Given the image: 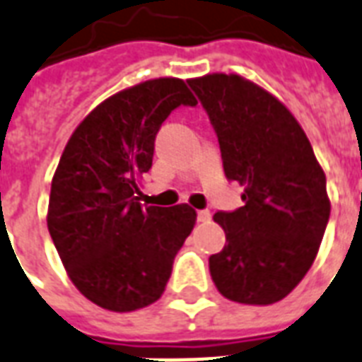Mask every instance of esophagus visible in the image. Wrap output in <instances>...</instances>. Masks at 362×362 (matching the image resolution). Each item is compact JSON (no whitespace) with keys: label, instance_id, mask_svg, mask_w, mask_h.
Masks as SVG:
<instances>
[{"label":"esophagus","instance_id":"34e87169","mask_svg":"<svg viewBox=\"0 0 362 362\" xmlns=\"http://www.w3.org/2000/svg\"><path fill=\"white\" fill-rule=\"evenodd\" d=\"M197 219L200 223H208L211 219V216H210V211L208 210H198L197 211Z\"/></svg>","mask_w":362,"mask_h":362}]
</instances>
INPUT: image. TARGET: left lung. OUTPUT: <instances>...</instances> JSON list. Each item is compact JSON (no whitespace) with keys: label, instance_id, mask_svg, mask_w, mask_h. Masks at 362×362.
I'll return each instance as SVG.
<instances>
[{"label":"left lung","instance_id":"obj_1","mask_svg":"<svg viewBox=\"0 0 362 362\" xmlns=\"http://www.w3.org/2000/svg\"><path fill=\"white\" fill-rule=\"evenodd\" d=\"M216 129L223 170L244 185V206L217 211L227 244L210 255L227 300L269 305L286 298L313 265L330 217L325 171L281 100L236 74L187 81Z\"/></svg>","mask_w":362,"mask_h":362}]
</instances>
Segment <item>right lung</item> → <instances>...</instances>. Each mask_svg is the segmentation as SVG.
Instances as JSON below:
<instances>
[{
    "label": "right lung",
    "instance_id": "obj_1",
    "mask_svg": "<svg viewBox=\"0 0 362 362\" xmlns=\"http://www.w3.org/2000/svg\"><path fill=\"white\" fill-rule=\"evenodd\" d=\"M179 107H197V99L177 78L112 95L76 127L53 175L49 235L74 286L108 311L158 300L197 221L187 204L143 206L137 197L156 133Z\"/></svg>",
    "mask_w": 362,
    "mask_h": 362
}]
</instances>
